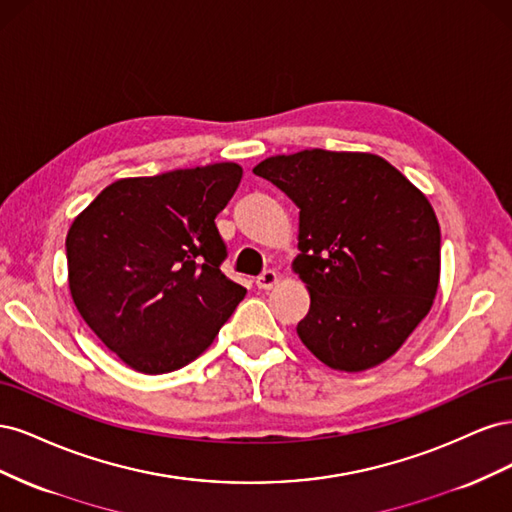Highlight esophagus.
Wrapping results in <instances>:
<instances>
[{"label":"esophagus","mask_w":512,"mask_h":512,"mask_svg":"<svg viewBox=\"0 0 512 512\" xmlns=\"http://www.w3.org/2000/svg\"><path fill=\"white\" fill-rule=\"evenodd\" d=\"M277 282H280V275H277L275 271H265L262 273L258 280H256V286L260 288V290H271V288H275L277 286Z\"/></svg>","instance_id":"esophagus-1"}]
</instances>
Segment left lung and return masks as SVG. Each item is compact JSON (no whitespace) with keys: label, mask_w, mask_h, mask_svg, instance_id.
Here are the masks:
<instances>
[{"label":"left lung","mask_w":512,"mask_h":512,"mask_svg":"<svg viewBox=\"0 0 512 512\" xmlns=\"http://www.w3.org/2000/svg\"><path fill=\"white\" fill-rule=\"evenodd\" d=\"M299 207L292 271L309 292L303 346L365 371L404 346L440 284V224L427 196L374 153L303 149L254 166Z\"/></svg>","instance_id":"1"}]
</instances>
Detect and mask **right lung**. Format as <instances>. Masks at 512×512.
Here are the masks:
<instances>
[{"instance_id":"add662e5","label":"right lung","mask_w":512,"mask_h":512,"mask_svg":"<svg viewBox=\"0 0 512 512\" xmlns=\"http://www.w3.org/2000/svg\"><path fill=\"white\" fill-rule=\"evenodd\" d=\"M243 177L235 162L126 177L76 215L68 286L100 342L141 374H168L198 359L245 288L220 271L215 226Z\"/></svg>"}]
</instances>
